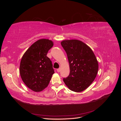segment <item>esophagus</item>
Here are the masks:
<instances>
[{
    "mask_svg": "<svg viewBox=\"0 0 121 121\" xmlns=\"http://www.w3.org/2000/svg\"><path fill=\"white\" fill-rule=\"evenodd\" d=\"M60 68H58L57 69V72H60Z\"/></svg>",
    "mask_w": 121,
    "mask_h": 121,
    "instance_id": "obj_1",
    "label": "esophagus"
}]
</instances>
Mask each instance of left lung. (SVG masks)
<instances>
[{
    "label": "left lung",
    "instance_id": "left-lung-1",
    "mask_svg": "<svg viewBox=\"0 0 121 121\" xmlns=\"http://www.w3.org/2000/svg\"><path fill=\"white\" fill-rule=\"evenodd\" d=\"M61 45L66 52L70 73L63 81L69 88L80 92L87 88L95 78L98 64L93 51L78 40H64Z\"/></svg>",
    "mask_w": 121,
    "mask_h": 121
}]
</instances>
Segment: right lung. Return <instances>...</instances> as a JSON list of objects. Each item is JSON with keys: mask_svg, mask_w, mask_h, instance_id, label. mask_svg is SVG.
I'll return each instance as SVG.
<instances>
[{"mask_svg": "<svg viewBox=\"0 0 121 121\" xmlns=\"http://www.w3.org/2000/svg\"><path fill=\"white\" fill-rule=\"evenodd\" d=\"M53 42L42 39L34 43L24 54L20 66L23 81L29 88L35 92L48 86L54 71L52 62L47 56Z\"/></svg>", "mask_w": 121, "mask_h": 121, "instance_id": "obj_1", "label": "right lung"}]
</instances>
